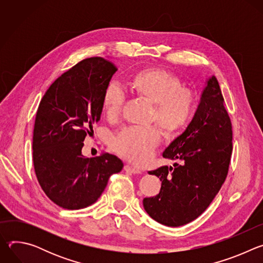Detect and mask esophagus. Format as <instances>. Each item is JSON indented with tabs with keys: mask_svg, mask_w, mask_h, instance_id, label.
Listing matches in <instances>:
<instances>
[{
	"mask_svg": "<svg viewBox=\"0 0 263 263\" xmlns=\"http://www.w3.org/2000/svg\"><path fill=\"white\" fill-rule=\"evenodd\" d=\"M124 170H125L127 173H129V174H140V173H141L140 170H138V168H136V167H133V166L129 165V164H126V165L124 166Z\"/></svg>",
	"mask_w": 263,
	"mask_h": 263,
	"instance_id": "esophagus-1",
	"label": "esophagus"
}]
</instances>
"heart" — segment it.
I'll list each match as a JSON object with an SVG mask.
<instances>
[{"instance_id":"b5f03b06","label":"heart","mask_w":263,"mask_h":263,"mask_svg":"<svg viewBox=\"0 0 263 263\" xmlns=\"http://www.w3.org/2000/svg\"><path fill=\"white\" fill-rule=\"evenodd\" d=\"M130 89L136 96L154 104L153 121H156L167 135L183 130L191 122L197 97L194 90L182 87L174 73L160 67H149L134 72L129 81ZM126 101L123 87L111 81L102 99V108L108 119H117ZM160 130L155 127H126L112 140V148L122 157L143 165L151 159L160 141Z\"/></svg>"}]
</instances>
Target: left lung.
I'll return each mask as SVG.
<instances>
[{"instance_id": "8db88e82", "label": "left lung", "mask_w": 263, "mask_h": 263, "mask_svg": "<svg viewBox=\"0 0 263 263\" xmlns=\"http://www.w3.org/2000/svg\"><path fill=\"white\" fill-rule=\"evenodd\" d=\"M232 135L219 84L211 77L193 121L162 154L176 163L148 172L162 183L157 196L143 199L147 214L168 227L183 226L200 216L227 178Z\"/></svg>"}]
</instances>
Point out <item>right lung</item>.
<instances>
[{
    "label": "right lung",
    "mask_w": 263,
    "mask_h": 263,
    "mask_svg": "<svg viewBox=\"0 0 263 263\" xmlns=\"http://www.w3.org/2000/svg\"><path fill=\"white\" fill-rule=\"evenodd\" d=\"M118 67L102 57L86 58L54 81L43 97L33 130V164L47 197L76 210L93 204L111 175L124 163L102 153L84 157L83 141L101 119L102 99Z\"/></svg>",
    "instance_id": "right-lung-1"
}]
</instances>
